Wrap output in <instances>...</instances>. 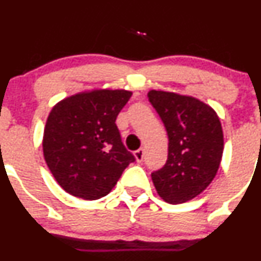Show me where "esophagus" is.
I'll use <instances>...</instances> for the list:
<instances>
[{
    "label": "esophagus",
    "mask_w": 261,
    "mask_h": 261,
    "mask_svg": "<svg viewBox=\"0 0 261 261\" xmlns=\"http://www.w3.org/2000/svg\"><path fill=\"white\" fill-rule=\"evenodd\" d=\"M144 154H145V151H144V149H139L136 150L135 152H134V155H135V159L138 163H141L144 160Z\"/></svg>",
    "instance_id": "1"
}]
</instances>
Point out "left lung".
<instances>
[{"label":"left lung","mask_w":261,"mask_h":261,"mask_svg":"<svg viewBox=\"0 0 261 261\" xmlns=\"http://www.w3.org/2000/svg\"><path fill=\"white\" fill-rule=\"evenodd\" d=\"M168 134V159L151 173L158 194L172 204L184 203L204 191L216 177L223 152V133L212 107L173 92L147 93Z\"/></svg>","instance_id":"left-lung-1"}]
</instances>
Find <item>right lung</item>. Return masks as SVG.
<instances>
[{
  "instance_id": "add662e5",
  "label": "right lung",
  "mask_w": 261,
  "mask_h": 261,
  "mask_svg": "<svg viewBox=\"0 0 261 261\" xmlns=\"http://www.w3.org/2000/svg\"><path fill=\"white\" fill-rule=\"evenodd\" d=\"M131 94L125 89H94L53 107L44 128L43 151L50 172L67 193L87 201L102 198L135 162L116 126Z\"/></svg>"
}]
</instances>
